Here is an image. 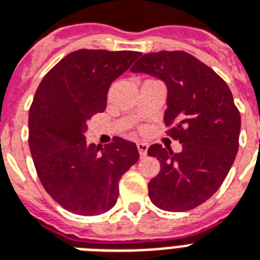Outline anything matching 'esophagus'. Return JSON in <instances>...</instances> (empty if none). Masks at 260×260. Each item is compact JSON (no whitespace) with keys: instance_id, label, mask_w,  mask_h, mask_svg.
<instances>
[{"instance_id":"obj_1","label":"esophagus","mask_w":260,"mask_h":260,"mask_svg":"<svg viewBox=\"0 0 260 260\" xmlns=\"http://www.w3.org/2000/svg\"><path fill=\"white\" fill-rule=\"evenodd\" d=\"M136 147H138V151H139L140 157H145L146 153H147V149H149V145L145 143V142H139V143L136 145Z\"/></svg>"}]
</instances>
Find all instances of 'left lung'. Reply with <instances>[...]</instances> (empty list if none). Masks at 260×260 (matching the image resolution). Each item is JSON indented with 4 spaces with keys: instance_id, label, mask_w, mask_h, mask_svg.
<instances>
[{
    "instance_id": "obj_1",
    "label": "left lung",
    "mask_w": 260,
    "mask_h": 260,
    "mask_svg": "<svg viewBox=\"0 0 260 260\" xmlns=\"http://www.w3.org/2000/svg\"><path fill=\"white\" fill-rule=\"evenodd\" d=\"M131 70L167 84L164 122L183 147L180 153L158 143L149 147L147 154L161 165L149 182L150 200L171 212L196 208L218 191L238 151L241 117L232 91L211 67L184 51L146 53Z\"/></svg>"
}]
</instances>
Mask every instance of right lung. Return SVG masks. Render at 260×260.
<instances>
[{
    "mask_svg": "<svg viewBox=\"0 0 260 260\" xmlns=\"http://www.w3.org/2000/svg\"><path fill=\"white\" fill-rule=\"evenodd\" d=\"M135 51L78 49L48 71L28 113V146L40 182L69 212L95 216L118 199L121 176L138 162L135 143L114 136L88 145L86 122L105 111L111 82L139 57Z\"/></svg>",
    "mask_w": 260,
    "mask_h": 260,
    "instance_id": "right-lung-1",
    "label": "right lung"
}]
</instances>
